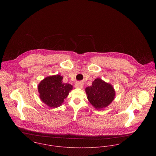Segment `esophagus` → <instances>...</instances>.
Segmentation results:
<instances>
[{
    "mask_svg": "<svg viewBox=\"0 0 156 156\" xmlns=\"http://www.w3.org/2000/svg\"><path fill=\"white\" fill-rule=\"evenodd\" d=\"M75 87L76 88H83V83L82 82H78L76 83L75 85Z\"/></svg>",
    "mask_w": 156,
    "mask_h": 156,
    "instance_id": "1",
    "label": "esophagus"
}]
</instances>
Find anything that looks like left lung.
I'll return each mask as SVG.
<instances>
[{
  "label": "left lung",
  "mask_w": 156,
  "mask_h": 156,
  "mask_svg": "<svg viewBox=\"0 0 156 156\" xmlns=\"http://www.w3.org/2000/svg\"><path fill=\"white\" fill-rule=\"evenodd\" d=\"M85 91L89 102L97 109L108 106L115 96L113 87L100 78L95 79L92 86L86 88Z\"/></svg>",
  "instance_id": "8db88e82"
}]
</instances>
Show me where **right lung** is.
<instances>
[{"instance_id": "1", "label": "right lung", "mask_w": 156, "mask_h": 156, "mask_svg": "<svg viewBox=\"0 0 156 156\" xmlns=\"http://www.w3.org/2000/svg\"><path fill=\"white\" fill-rule=\"evenodd\" d=\"M62 76L55 75L44 79L38 85V89L41 100L50 108L62 105L73 86L62 82Z\"/></svg>"}]
</instances>
